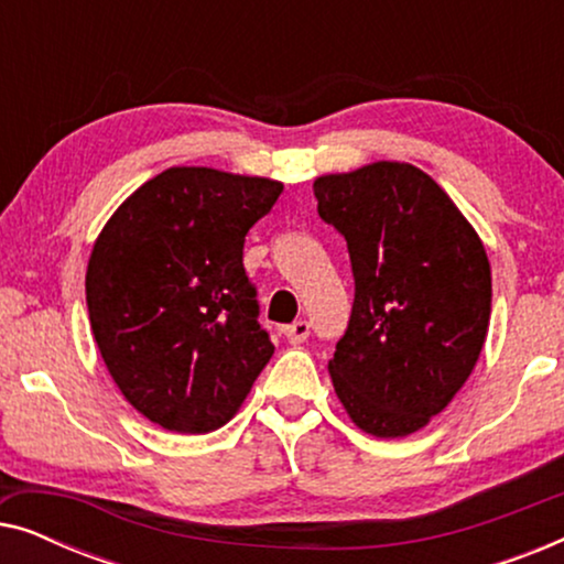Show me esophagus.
Listing matches in <instances>:
<instances>
[{
    "mask_svg": "<svg viewBox=\"0 0 564 564\" xmlns=\"http://www.w3.org/2000/svg\"><path fill=\"white\" fill-rule=\"evenodd\" d=\"M284 336H288L290 344H303L307 336H311V323L307 321H295L292 326L284 328Z\"/></svg>",
    "mask_w": 564,
    "mask_h": 564,
    "instance_id": "obj_1",
    "label": "esophagus"
}]
</instances>
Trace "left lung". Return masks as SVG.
Masks as SVG:
<instances>
[{"instance_id": "obj_1", "label": "left lung", "mask_w": 564, "mask_h": 564, "mask_svg": "<svg viewBox=\"0 0 564 564\" xmlns=\"http://www.w3.org/2000/svg\"><path fill=\"white\" fill-rule=\"evenodd\" d=\"M321 218L346 238L349 328L328 361L365 434L400 438L462 390L490 326L492 276L477 230L419 166L375 161L313 182Z\"/></svg>"}]
</instances>
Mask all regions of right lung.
Returning a JSON list of instances; mask_svg holds the SVG:
<instances>
[{
	"mask_svg": "<svg viewBox=\"0 0 564 564\" xmlns=\"http://www.w3.org/2000/svg\"><path fill=\"white\" fill-rule=\"evenodd\" d=\"M280 195L267 176L172 166L99 230L84 280L91 334L122 395L156 426H226L272 359L243 241Z\"/></svg>",
	"mask_w": 564,
	"mask_h": 564,
	"instance_id": "obj_1",
	"label": "right lung"
}]
</instances>
